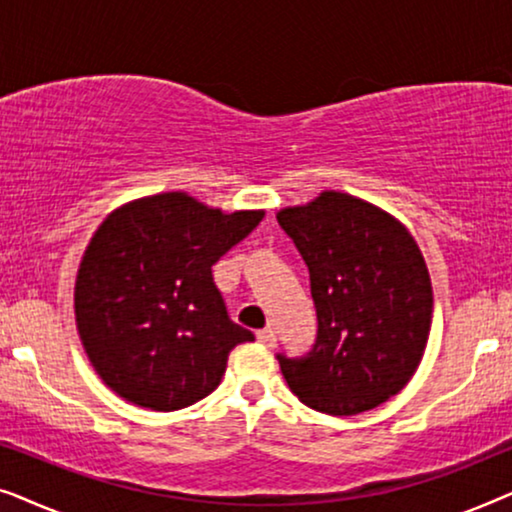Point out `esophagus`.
<instances>
[{
	"instance_id": "esophagus-1",
	"label": "esophagus",
	"mask_w": 512,
	"mask_h": 512,
	"mask_svg": "<svg viewBox=\"0 0 512 512\" xmlns=\"http://www.w3.org/2000/svg\"><path fill=\"white\" fill-rule=\"evenodd\" d=\"M256 338H258V342H261V345H265V347H275V345H277V333L272 331L270 326L263 328V331H258Z\"/></svg>"
}]
</instances>
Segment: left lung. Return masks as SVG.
Here are the masks:
<instances>
[{
  "label": "left lung",
  "instance_id": "1",
  "mask_svg": "<svg viewBox=\"0 0 512 512\" xmlns=\"http://www.w3.org/2000/svg\"><path fill=\"white\" fill-rule=\"evenodd\" d=\"M310 270L317 342L300 359L277 354L305 405L347 417L396 396L422 361L433 291L408 228L354 195L324 191L277 214Z\"/></svg>",
  "mask_w": 512,
  "mask_h": 512
}]
</instances>
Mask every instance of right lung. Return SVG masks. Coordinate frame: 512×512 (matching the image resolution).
<instances>
[{"mask_svg":"<svg viewBox=\"0 0 512 512\" xmlns=\"http://www.w3.org/2000/svg\"><path fill=\"white\" fill-rule=\"evenodd\" d=\"M261 219L174 191L128 202L102 221L76 275L74 312L109 389L170 412L219 387L230 349L254 333L230 321L212 265Z\"/></svg>","mask_w":512,"mask_h":512,"instance_id":"right-lung-1","label":"right lung"}]
</instances>
